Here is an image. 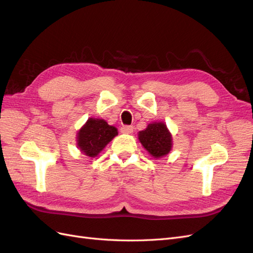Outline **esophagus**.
Masks as SVG:
<instances>
[{"instance_id": "34e87169", "label": "esophagus", "mask_w": 253, "mask_h": 253, "mask_svg": "<svg viewBox=\"0 0 253 253\" xmlns=\"http://www.w3.org/2000/svg\"><path fill=\"white\" fill-rule=\"evenodd\" d=\"M133 129H134V127L132 126H124L120 128V131L124 134H131V133H133Z\"/></svg>"}]
</instances>
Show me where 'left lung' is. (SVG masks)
<instances>
[{
	"label": "left lung",
	"mask_w": 253,
	"mask_h": 253,
	"mask_svg": "<svg viewBox=\"0 0 253 253\" xmlns=\"http://www.w3.org/2000/svg\"><path fill=\"white\" fill-rule=\"evenodd\" d=\"M142 147L154 158H162L172 150V134L164 121L151 122L143 131L138 133Z\"/></svg>",
	"instance_id": "left-lung-1"
}]
</instances>
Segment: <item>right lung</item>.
I'll list each match as a JSON object with an SVG mask.
<instances>
[{"label":"right lung","instance_id":"right-lung-1","mask_svg":"<svg viewBox=\"0 0 253 253\" xmlns=\"http://www.w3.org/2000/svg\"><path fill=\"white\" fill-rule=\"evenodd\" d=\"M117 135V128L104 119L90 117L77 133V148L84 155L94 158Z\"/></svg>","mask_w":253,"mask_h":253}]
</instances>
